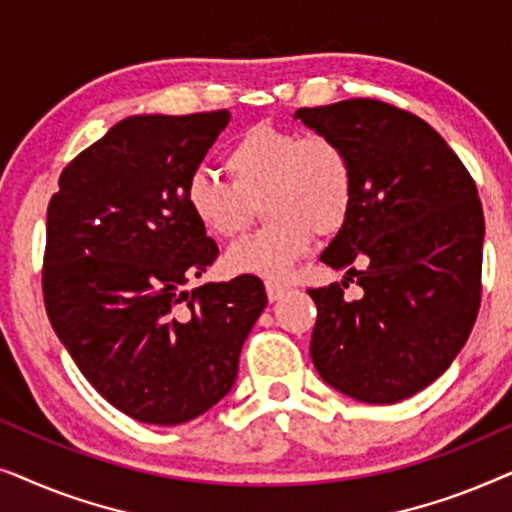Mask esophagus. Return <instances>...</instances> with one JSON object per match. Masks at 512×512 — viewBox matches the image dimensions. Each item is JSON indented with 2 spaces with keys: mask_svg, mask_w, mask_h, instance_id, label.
Segmentation results:
<instances>
[{
  "mask_svg": "<svg viewBox=\"0 0 512 512\" xmlns=\"http://www.w3.org/2000/svg\"><path fill=\"white\" fill-rule=\"evenodd\" d=\"M265 291H268V298H270V300H279V298L284 296L286 291H289V284H284V282H272V279H270V282L265 284Z\"/></svg>",
  "mask_w": 512,
  "mask_h": 512,
  "instance_id": "obj_1",
  "label": "esophagus"
}]
</instances>
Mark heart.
<instances>
[{"mask_svg":"<svg viewBox=\"0 0 512 512\" xmlns=\"http://www.w3.org/2000/svg\"><path fill=\"white\" fill-rule=\"evenodd\" d=\"M230 181L195 172L186 205L209 235L233 240L263 202L268 226L237 242L226 263L240 275L284 279L307 254L312 237L335 235L354 200V170L345 149L326 135L254 125L223 156Z\"/></svg>","mask_w":512,"mask_h":512,"instance_id":"1","label":"heart"}]
</instances>
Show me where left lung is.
<instances>
[{"label": "left lung", "instance_id": "left-lung-1", "mask_svg": "<svg viewBox=\"0 0 512 512\" xmlns=\"http://www.w3.org/2000/svg\"><path fill=\"white\" fill-rule=\"evenodd\" d=\"M298 121L338 142L354 170L345 226L321 261L342 284L307 289L321 380L363 403H398L450 368L480 310L485 216L478 188L422 118L380 100L303 107ZM356 281L359 301L344 289Z\"/></svg>", "mask_w": 512, "mask_h": 512}]
</instances>
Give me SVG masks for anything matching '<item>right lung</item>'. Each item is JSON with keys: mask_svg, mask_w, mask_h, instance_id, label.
<instances>
[{"mask_svg": "<svg viewBox=\"0 0 512 512\" xmlns=\"http://www.w3.org/2000/svg\"><path fill=\"white\" fill-rule=\"evenodd\" d=\"M228 121L226 109L123 118L48 202V319L97 394L137 422L184 424L219 403L268 303L254 275L184 289L219 256L186 184Z\"/></svg>", "mask_w": 512, "mask_h": 512, "instance_id": "add662e5", "label": "right lung"}]
</instances>
